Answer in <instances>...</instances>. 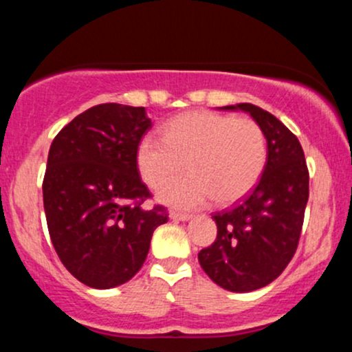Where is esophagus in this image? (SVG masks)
I'll return each instance as SVG.
<instances>
[{"label":"esophagus","instance_id":"esophagus-1","mask_svg":"<svg viewBox=\"0 0 352 352\" xmlns=\"http://www.w3.org/2000/svg\"><path fill=\"white\" fill-rule=\"evenodd\" d=\"M170 218L173 221H187L192 218V215L188 213H179V212H170Z\"/></svg>","mask_w":352,"mask_h":352}]
</instances>
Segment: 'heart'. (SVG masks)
I'll list each match as a JSON object with an SVG mask.
<instances>
[{
	"label": "heart",
	"mask_w": 352,
	"mask_h": 352,
	"mask_svg": "<svg viewBox=\"0 0 352 352\" xmlns=\"http://www.w3.org/2000/svg\"><path fill=\"white\" fill-rule=\"evenodd\" d=\"M268 147L253 119L192 111L168 120L164 139L145 135L137 144V170L151 188H160L185 170L190 175L160 190L173 208H200L213 199L232 205L256 187Z\"/></svg>",
	"instance_id": "1"
}]
</instances>
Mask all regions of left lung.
<instances>
[{
	"label": "left lung",
	"instance_id": "obj_1",
	"mask_svg": "<svg viewBox=\"0 0 352 352\" xmlns=\"http://www.w3.org/2000/svg\"><path fill=\"white\" fill-rule=\"evenodd\" d=\"M243 111L263 129L265 170L248 197L215 213L217 240L199 253L210 280L233 293L260 289L292 261L309 197V175L300 140L281 120L253 104L220 107Z\"/></svg>",
	"mask_w": 352,
	"mask_h": 352
}]
</instances>
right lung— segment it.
I'll list each match as a JSON object with an SVG mask.
<instances>
[{"label": "right lung", "mask_w": 352, "mask_h": 352, "mask_svg": "<svg viewBox=\"0 0 352 352\" xmlns=\"http://www.w3.org/2000/svg\"><path fill=\"white\" fill-rule=\"evenodd\" d=\"M152 127L145 107L99 104L52 140L43 182L47 230L72 276L96 289L124 285L142 268L164 207L142 208L151 192L135 151Z\"/></svg>", "instance_id": "add662e5"}]
</instances>
